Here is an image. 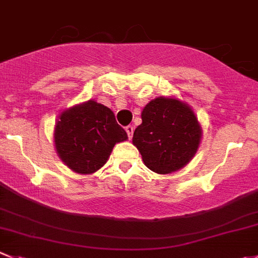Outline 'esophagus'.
<instances>
[{"mask_svg": "<svg viewBox=\"0 0 258 258\" xmlns=\"http://www.w3.org/2000/svg\"><path fill=\"white\" fill-rule=\"evenodd\" d=\"M124 130H126L127 136H128V139L131 140L132 139V135H134V126H127Z\"/></svg>", "mask_w": 258, "mask_h": 258, "instance_id": "esophagus-1", "label": "esophagus"}]
</instances>
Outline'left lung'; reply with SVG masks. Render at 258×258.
Returning <instances> with one entry per match:
<instances>
[{
  "label": "left lung",
  "instance_id": "obj_1",
  "mask_svg": "<svg viewBox=\"0 0 258 258\" xmlns=\"http://www.w3.org/2000/svg\"><path fill=\"white\" fill-rule=\"evenodd\" d=\"M141 118L132 144L150 170L170 174L196 156L203 130L189 104L175 97H157L144 107Z\"/></svg>",
  "mask_w": 258,
  "mask_h": 258
}]
</instances>
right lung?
Here are the masks:
<instances>
[{
    "mask_svg": "<svg viewBox=\"0 0 258 258\" xmlns=\"http://www.w3.org/2000/svg\"><path fill=\"white\" fill-rule=\"evenodd\" d=\"M127 139L113 112L92 99L64 109L54 127L57 156L69 169L82 175L101 169L114 145Z\"/></svg>",
    "mask_w": 258,
    "mask_h": 258,
    "instance_id": "obj_1",
    "label": "right lung"
}]
</instances>
